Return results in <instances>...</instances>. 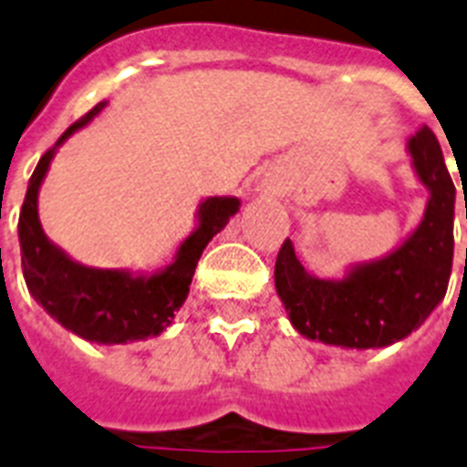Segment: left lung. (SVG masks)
Masks as SVG:
<instances>
[{
	"label": "left lung",
	"instance_id": "8db88e82",
	"mask_svg": "<svg viewBox=\"0 0 467 467\" xmlns=\"http://www.w3.org/2000/svg\"><path fill=\"white\" fill-rule=\"evenodd\" d=\"M407 153L429 200L419 226L397 248L353 263L341 277L314 275L290 238L277 253L275 290L292 327L309 341L385 348L417 331L446 297L453 267L455 184L431 129L424 126L410 136Z\"/></svg>",
	"mask_w": 467,
	"mask_h": 467
}]
</instances>
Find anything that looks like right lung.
Here are the masks:
<instances>
[{
  "label": "right lung",
  "mask_w": 467,
  "mask_h": 467,
  "mask_svg": "<svg viewBox=\"0 0 467 467\" xmlns=\"http://www.w3.org/2000/svg\"><path fill=\"white\" fill-rule=\"evenodd\" d=\"M107 102L97 104L85 119L72 124L57 143L43 155L28 180L26 200L19 214V245L24 280L31 297L63 328L99 346L146 341L161 336L172 324L175 312L190 295L194 267L207 244L238 212V197H207L197 207V226L175 258L155 273H133L126 267H92L72 260L57 248L38 219V192L48 175L57 148L72 133L85 129Z\"/></svg>",
  "instance_id": "add662e5"
}]
</instances>
